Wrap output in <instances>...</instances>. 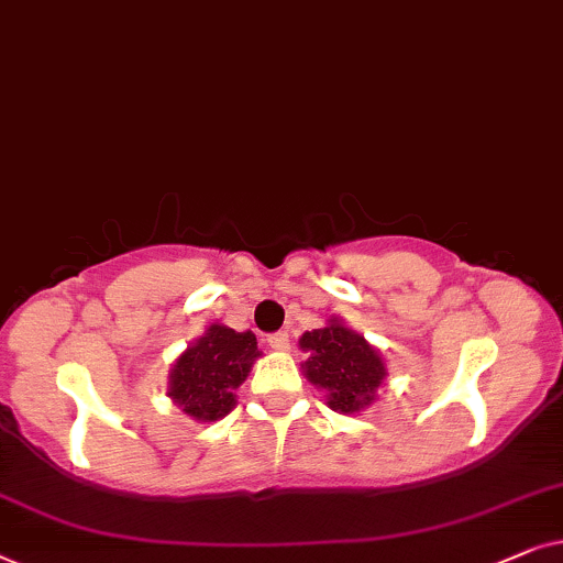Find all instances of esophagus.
<instances>
[{
    "label": "esophagus",
    "instance_id": "esophagus-1",
    "mask_svg": "<svg viewBox=\"0 0 563 563\" xmlns=\"http://www.w3.org/2000/svg\"><path fill=\"white\" fill-rule=\"evenodd\" d=\"M267 344L273 350H288L290 347V336L288 332H275V334H267Z\"/></svg>",
    "mask_w": 563,
    "mask_h": 563
}]
</instances>
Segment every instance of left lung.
I'll use <instances>...</instances> for the list:
<instances>
[{
	"mask_svg": "<svg viewBox=\"0 0 563 563\" xmlns=\"http://www.w3.org/2000/svg\"><path fill=\"white\" fill-rule=\"evenodd\" d=\"M298 347L306 352L303 376L327 396V407L340 415H360L378 399L388 376L386 360L373 344L340 317L321 329L303 332Z\"/></svg>",
	"mask_w": 563,
	"mask_h": 563,
	"instance_id": "left-lung-1",
	"label": "left lung"
}]
</instances>
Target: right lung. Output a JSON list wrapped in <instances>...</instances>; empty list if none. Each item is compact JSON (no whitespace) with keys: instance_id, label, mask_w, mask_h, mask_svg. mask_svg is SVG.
<instances>
[{"instance_id":"1","label":"right lung","mask_w":563,"mask_h":563,"mask_svg":"<svg viewBox=\"0 0 563 563\" xmlns=\"http://www.w3.org/2000/svg\"><path fill=\"white\" fill-rule=\"evenodd\" d=\"M257 350L252 332L211 324L175 360L167 396L195 422H219L236 407V388L250 376Z\"/></svg>"}]
</instances>
